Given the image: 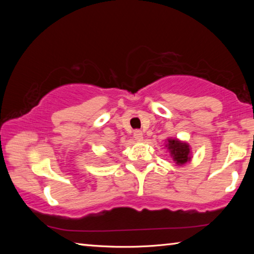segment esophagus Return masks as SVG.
<instances>
[{
    "mask_svg": "<svg viewBox=\"0 0 254 254\" xmlns=\"http://www.w3.org/2000/svg\"><path fill=\"white\" fill-rule=\"evenodd\" d=\"M133 136H134V139L136 140V142H142V141H143V133H142V131H140V130L134 131V134H133Z\"/></svg>",
    "mask_w": 254,
    "mask_h": 254,
    "instance_id": "obj_1",
    "label": "esophagus"
}]
</instances>
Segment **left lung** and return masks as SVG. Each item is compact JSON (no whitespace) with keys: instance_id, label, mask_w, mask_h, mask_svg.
Instances as JSON below:
<instances>
[{"instance_id":"left-lung-1","label":"left lung","mask_w":254,"mask_h":254,"mask_svg":"<svg viewBox=\"0 0 254 254\" xmlns=\"http://www.w3.org/2000/svg\"><path fill=\"white\" fill-rule=\"evenodd\" d=\"M165 148L177 166H184L191 160L190 145L177 137H168L165 141Z\"/></svg>"}]
</instances>
